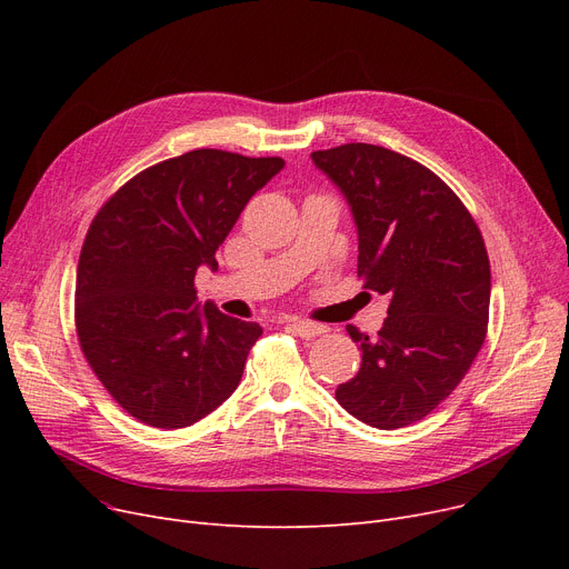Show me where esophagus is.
<instances>
[{"mask_svg": "<svg viewBox=\"0 0 569 569\" xmlns=\"http://www.w3.org/2000/svg\"><path fill=\"white\" fill-rule=\"evenodd\" d=\"M288 325L292 327L295 335H300L302 339H313V337H320L327 332V327L320 325V322H309V320H288Z\"/></svg>", "mask_w": 569, "mask_h": 569, "instance_id": "obj_1", "label": "esophagus"}]
</instances>
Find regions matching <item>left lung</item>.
<instances>
[{
	"instance_id": "obj_1",
	"label": "left lung",
	"mask_w": 569,
	"mask_h": 569,
	"mask_svg": "<svg viewBox=\"0 0 569 569\" xmlns=\"http://www.w3.org/2000/svg\"><path fill=\"white\" fill-rule=\"evenodd\" d=\"M311 157L352 209L357 277L390 297L378 337L346 325L362 367L337 387V401L376 429L420 422L455 392L487 339L482 232L436 172L392 149L348 142Z\"/></svg>"
}]
</instances>
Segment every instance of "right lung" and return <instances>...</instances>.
<instances>
[{"label": "right lung", "instance_id": "obj_1", "mask_svg": "<svg viewBox=\"0 0 569 569\" xmlns=\"http://www.w3.org/2000/svg\"><path fill=\"white\" fill-rule=\"evenodd\" d=\"M283 159L193 149L119 187L84 234L76 332L108 395L147 427L184 429L239 385L262 335L214 305H198L196 272Z\"/></svg>", "mask_w": 569, "mask_h": 569}]
</instances>
